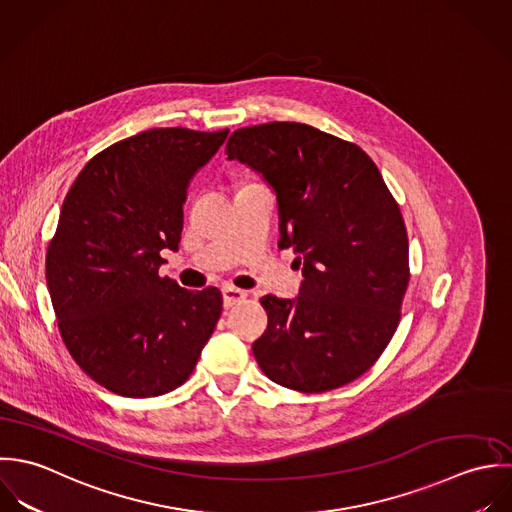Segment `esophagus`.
I'll return each mask as SVG.
<instances>
[{
  "label": "esophagus",
  "instance_id": "1",
  "mask_svg": "<svg viewBox=\"0 0 512 512\" xmlns=\"http://www.w3.org/2000/svg\"><path fill=\"white\" fill-rule=\"evenodd\" d=\"M221 293H223V305L227 308L233 307V305H237V303H241V301L247 297V293H245V291L235 289V287H229V285H225V287L221 289Z\"/></svg>",
  "mask_w": 512,
  "mask_h": 512
}]
</instances>
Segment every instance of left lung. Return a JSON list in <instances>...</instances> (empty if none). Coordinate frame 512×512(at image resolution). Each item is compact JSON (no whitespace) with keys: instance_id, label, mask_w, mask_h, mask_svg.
I'll return each mask as SVG.
<instances>
[{"instance_id":"8db88e82","label":"left lung","mask_w":512,"mask_h":512,"mask_svg":"<svg viewBox=\"0 0 512 512\" xmlns=\"http://www.w3.org/2000/svg\"><path fill=\"white\" fill-rule=\"evenodd\" d=\"M225 154L273 188L279 247L303 263L297 299H261L259 368L307 394L356 380L390 344L408 289V233L382 174L356 144L301 122L239 128Z\"/></svg>"}]
</instances>
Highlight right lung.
<instances>
[{
	"label": "right lung",
	"instance_id": "add662e5",
	"mask_svg": "<svg viewBox=\"0 0 512 512\" xmlns=\"http://www.w3.org/2000/svg\"><path fill=\"white\" fill-rule=\"evenodd\" d=\"M229 130L152 128L97 154L73 182L45 275L75 362L106 390L154 398L194 372L219 320V289L160 277L178 251L192 178Z\"/></svg>",
	"mask_w": 512,
	"mask_h": 512
}]
</instances>
